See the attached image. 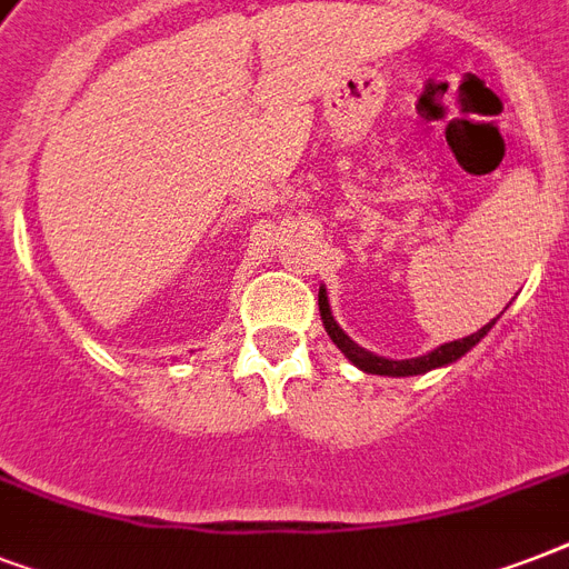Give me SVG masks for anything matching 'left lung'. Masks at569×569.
Instances as JSON below:
<instances>
[{"label": "left lung", "instance_id": "obj_1", "mask_svg": "<svg viewBox=\"0 0 569 569\" xmlns=\"http://www.w3.org/2000/svg\"><path fill=\"white\" fill-rule=\"evenodd\" d=\"M319 310H321V321H325V330H328V337L342 348V355L351 360L355 366H360L363 372H372V375H392V378H407V375H422V372H431L437 366H446V363H455L458 357H463L469 348L481 342L487 330L493 328V321L485 325V328L478 330V333H469L467 339H455V342H446V346L433 348L431 355L425 357H413V360H383V357H375L369 355L366 348L355 346L351 339L342 333L333 316H330V303H328V292H325V286L319 289Z\"/></svg>", "mask_w": 569, "mask_h": 569}]
</instances>
